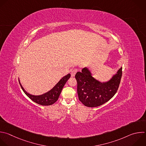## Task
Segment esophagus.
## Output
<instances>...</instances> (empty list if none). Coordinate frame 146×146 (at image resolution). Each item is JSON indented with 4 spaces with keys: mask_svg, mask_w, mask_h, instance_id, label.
I'll list each match as a JSON object with an SVG mask.
<instances>
[{
    "mask_svg": "<svg viewBox=\"0 0 146 146\" xmlns=\"http://www.w3.org/2000/svg\"><path fill=\"white\" fill-rule=\"evenodd\" d=\"M77 71H78L77 69H72L71 70V76H72V77H74V76L76 74V73L77 72Z\"/></svg>",
    "mask_w": 146,
    "mask_h": 146,
    "instance_id": "1",
    "label": "esophagus"
}]
</instances>
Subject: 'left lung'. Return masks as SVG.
Masks as SVG:
<instances>
[{
  "mask_svg": "<svg viewBox=\"0 0 146 146\" xmlns=\"http://www.w3.org/2000/svg\"><path fill=\"white\" fill-rule=\"evenodd\" d=\"M122 76V68L109 81L102 83L94 79L90 72L83 68L75 76L80 101L88 107H96L109 101L117 92Z\"/></svg>",
  "mask_w": 146,
  "mask_h": 146,
  "instance_id": "left-lung-1",
  "label": "left lung"
}]
</instances>
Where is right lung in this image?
Returning <instances> with one entry per match:
<instances>
[{"instance_id": "obj_1", "label": "right lung", "mask_w": 146, "mask_h": 146, "mask_svg": "<svg viewBox=\"0 0 146 146\" xmlns=\"http://www.w3.org/2000/svg\"><path fill=\"white\" fill-rule=\"evenodd\" d=\"M70 77V74H68V75L65 76V77L61 79V80L55 85V86L52 89H51L48 92L40 96H34L28 93L25 90V89L21 85L20 82L19 84L24 93L31 100L39 105L50 106L53 104L57 101L64 86L65 85V83L67 82V81Z\"/></svg>"}]
</instances>
